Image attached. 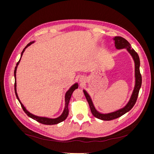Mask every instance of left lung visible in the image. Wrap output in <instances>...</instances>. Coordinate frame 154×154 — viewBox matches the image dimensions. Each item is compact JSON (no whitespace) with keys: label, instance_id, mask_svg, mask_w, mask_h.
<instances>
[{"label":"left lung","instance_id":"obj_1","mask_svg":"<svg viewBox=\"0 0 154 154\" xmlns=\"http://www.w3.org/2000/svg\"><path fill=\"white\" fill-rule=\"evenodd\" d=\"M113 40L114 41L115 47L116 49H126L129 53V54L131 55V57L134 60V64H135V85L132 93V95L130 97V100L125 106L117 110L111 112H109V113H105V114L101 113L99 111H97L96 109L94 104H93V102L92 101L90 95L88 94V92L86 91V90L85 89L83 90V92H84L86 99L88 103V105L90 106L91 110L92 115L97 118L101 120H104V121H110V120H112L118 118H119L121 116H123L125 113L128 112V111L131 110L137 101L139 92V90H140V88L141 87V83H142V77H141V74L140 73V70H139V67H140V60H139V57L137 53L134 51V49L131 48V45L130 44V43L127 40L123 38V37L115 36L114 38H113Z\"/></svg>","mask_w":154,"mask_h":154}]
</instances>
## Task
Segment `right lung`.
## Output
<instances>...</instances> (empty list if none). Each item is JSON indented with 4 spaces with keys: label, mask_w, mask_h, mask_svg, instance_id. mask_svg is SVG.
<instances>
[{
    "label": "right lung",
    "mask_w": 154,
    "mask_h": 154,
    "mask_svg": "<svg viewBox=\"0 0 154 154\" xmlns=\"http://www.w3.org/2000/svg\"><path fill=\"white\" fill-rule=\"evenodd\" d=\"M35 42V41H32L31 42H29L28 44H27L25 48L23 49L22 52L21 53V55H20V58L19 60V61H18L16 65V67L15 68V71H14V76H15V94H16V96H17V100H18V101L20 102V103L22 106V108L23 109V110H24L25 112V113L29 116V118L33 119L35 120H36V122H38L40 123H42V124H44V125H56V124H58L60 122H63V121H64L65 119H66L67 117V116L69 114V109H68V105H69V101H70V99H71V95L72 94L73 91L76 89V88H78V83H74V84L70 87L69 88V90L66 92V94H65V106H64V109H63V112L62 113V114L60 115V116H58V117L57 118H47V117H42V116H36L35 114H32V113L29 112L27 110L26 107L24 106V105H23L22 103V102L20 101L19 97H18V94H17V81H16V72H17V67L18 66V64H19L20 62V60H21V58L22 57V54L23 53H24V52L25 51L26 49L29 47V45H31L32 44H33Z\"/></svg>",
    "instance_id": "right-lung-1"
}]
</instances>
